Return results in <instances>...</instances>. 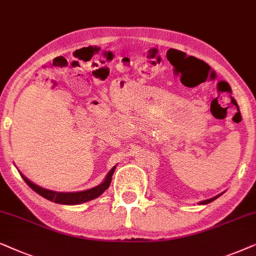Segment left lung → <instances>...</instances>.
Wrapping results in <instances>:
<instances>
[{"instance_id": "1", "label": "left lung", "mask_w": 256, "mask_h": 256, "mask_svg": "<svg viewBox=\"0 0 256 256\" xmlns=\"http://www.w3.org/2000/svg\"><path fill=\"white\" fill-rule=\"evenodd\" d=\"M218 196H214V198H210V199H207V200H204V202H202L200 204H202V205H205V204H208V202H212L213 200H216Z\"/></svg>"}]
</instances>
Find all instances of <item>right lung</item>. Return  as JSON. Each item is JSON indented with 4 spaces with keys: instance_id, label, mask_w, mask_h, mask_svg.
<instances>
[{
    "instance_id": "add662e5",
    "label": "right lung",
    "mask_w": 256,
    "mask_h": 256,
    "mask_svg": "<svg viewBox=\"0 0 256 256\" xmlns=\"http://www.w3.org/2000/svg\"><path fill=\"white\" fill-rule=\"evenodd\" d=\"M114 168H116V166L111 170L110 172L108 173L106 178H105V180L100 184V185L94 187V188L82 190V192H74V193L54 192V190L42 188V187L35 185V184L26 179L24 176L21 174V176L23 178V180L26 182V185L30 187V188H32L37 194H40V196L50 200V202H54L57 204H63V205H78V204L86 202H90V200H92V199H96L97 196H100L102 193L105 192V190L108 188V186H110L112 174H114Z\"/></svg>"
}]
</instances>
